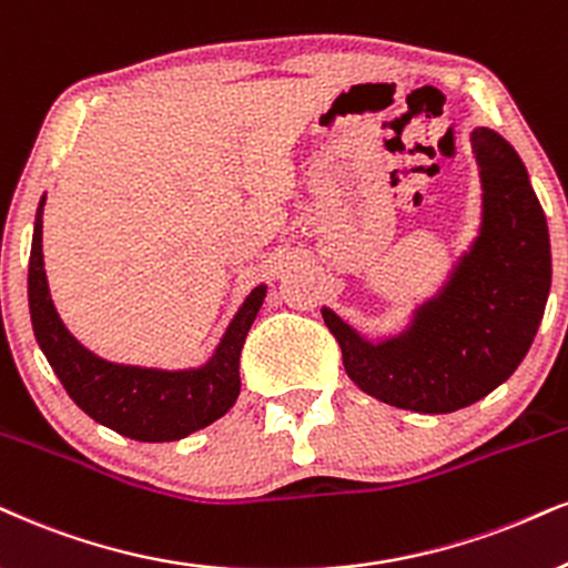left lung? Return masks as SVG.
I'll return each instance as SVG.
<instances>
[{"label":"left lung","instance_id":"8db88e82","mask_svg":"<svg viewBox=\"0 0 568 568\" xmlns=\"http://www.w3.org/2000/svg\"><path fill=\"white\" fill-rule=\"evenodd\" d=\"M471 150L481 231L408 332L371 345L324 307L349 379L395 408L453 413L481 400L519 368L548 303L550 236L527 168L489 129L474 131Z\"/></svg>","mask_w":568,"mask_h":568}]
</instances>
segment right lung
<instances>
[{
    "instance_id": "add662e5",
    "label": "right lung",
    "mask_w": 568,
    "mask_h": 568,
    "mask_svg": "<svg viewBox=\"0 0 568 568\" xmlns=\"http://www.w3.org/2000/svg\"><path fill=\"white\" fill-rule=\"evenodd\" d=\"M41 210L44 197L33 223L28 305L41 353L73 403L94 422L139 443H171L221 418L240 397L242 345L265 300V286L261 284L250 292L219 349L202 368L158 371L102 361L62 326L49 297L41 252Z\"/></svg>"
}]
</instances>
